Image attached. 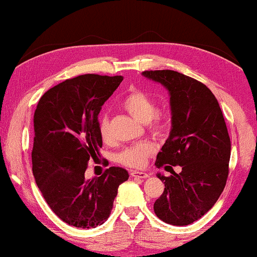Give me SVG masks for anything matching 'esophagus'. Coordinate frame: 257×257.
<instances>
[{"label": "esophagus", "mask_w": 257, "mask_h": 257, "mask_svg": "<svg viewBox=\"0 0 257 257\" xmlns=\"http://www.w3.org/2000/svg\"><path fill=\"white\" fill-rule=\"evenodd\" d=\"M131 175L134 178H140V179H147L149 177V174L146 173V172H139V171H132Z\"/></svg>", "instance_id": "esophagus-1"}]
</instances>
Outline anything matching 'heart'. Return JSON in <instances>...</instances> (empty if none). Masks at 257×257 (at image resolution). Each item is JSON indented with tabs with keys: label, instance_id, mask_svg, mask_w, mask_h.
<instances>
[{
	"label": "heart",
	"instance_id": "b5f03b06",
	"mask_svg": "<svg viewBox=\"0 0 257 257\" xmlns=\"http://www.w3.org/2000/svg\"><path fill=\"white\" fill-rule=\"evenodd\" d=\"M123 108L133 117L142 123H147L149 129L157 135H161L166 131V123L158 112V105L155 100L147 93L140 90H134L123 100ZM99 134L104 141L111 139L108 118L103 117L99 123ZM155 152V146L151 141H141L123 148L116 155V161L126 167L140 168L146 165L147 159Z\"/></svg>",
	"mask_w": 257,
	"mask_h": 257
}]
</instances>
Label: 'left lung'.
I'll use <instances>...</instances> for the list:
<instances>
[{
    "mask_svg": "<svg viewBox=\"0 0 257 257\" xmlns=\"http://www.w3.org/2000/svg\"><path fill=\"white\" fill-rule=\"evenodd\" d=\"M142 74L170 92L172 129L155 165L181 167L171 177L157 174L165 190L154 212L165 223L188 225L215 205L225 187L231 152L228 129L218 100L203 83L172 70Z\"/></svg>",
    "mask_w": 257,
    "mask_h": 257,
    "instance_id": "left-lung-1",
    "label": "left lung"
}]
</instances>
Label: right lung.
Masks as SVG:
<instances>
[{
    "label": "right lung",
    "instance_id": "right-lung-1",
    "mask_svg": "<svg viewBox=\"0 0 257 257\" xmlns=\"http://www.w3.org/2000/svg\"><path fill=\"white\" fill-rule=\"evenodd\" d=\"M122 76L82 74L42 95L34 112L33 175L56 215L76 228L90 229L109 218L117 188L128 180L122 167L85 179L91 159L102 148L98 113Z\"/></svg>",
    "mask_w": 257,
    "mask_h": 257
}]
</instances>
